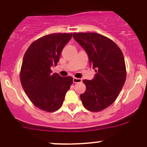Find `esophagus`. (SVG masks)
Here are the masks:
<instances>
[{"instance_id":"obj_1","label":"esophagus","mask_w":147,"mask_h":147,"mask_svg":"<svg viewBox=\"0 0 147 147\" xmlns=\"http://www.w3.org/2000/svg\"><path fill=\"white\" fill-rule=\"evenodd\" d=\"M82 80L80 79V78H73V83H81Z\"/></svg>"}]
</instances>
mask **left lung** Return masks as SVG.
Wrapping results in <instances>:
<instances>
[{
	"mask_svg": "<svg viewBox=\"0 0 147 147\" xmlns=\"http://www.w3.org/2000/svg\"><path fill=\"white\" fill-rule=\"evenodd\" d=\"M73 38L88 53L96 72L92 80H83L86 90L80 99L88 110L99 112L112 105L124 86L126 67L123 52L113 40L101 34L73 32Z\"/></svg>",
	"mask_w": 147,
	"mask_h": 147,
	"instance_id": "obj_1",
	"label": "left lung"
}]
</instances>
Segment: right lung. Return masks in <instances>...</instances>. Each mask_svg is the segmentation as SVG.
<instances>
[{
    "label": "right lung",
    "instance_id": "add662e5",
    "mask_svg": "<svg viewBox=\"0 0 147 147\" xmlns=\"http://www.w3.org/2000/svg\"><path fill=\"white\" fill-rule=\"evenodd\" d=\"M72 33L45 35L31 43L24 53L20 70V81L24 92L36 107L48 112L62 106L65 94L73 82L70 76L51 73L60 54Z\"/></svg>",
    "mask_w": 147,
    "mask_h": 147
}]
</instances>
